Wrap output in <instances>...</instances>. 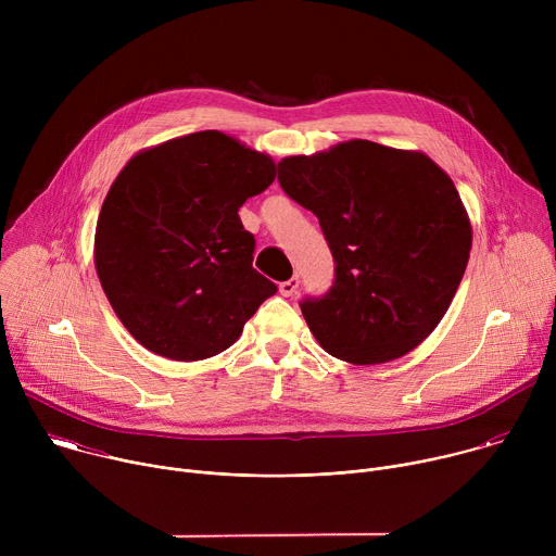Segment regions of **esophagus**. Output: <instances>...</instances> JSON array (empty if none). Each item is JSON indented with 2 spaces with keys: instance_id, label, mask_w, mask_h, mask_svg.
I'll list each match as a JSON object with an SVG mask.
<instances>
[{
  "instance_id": "34e87169",
  "label": "esophagus",
  "mask_w": 556,
  "mask_h": 556,
  "mask_svg": "<svg viewBox=\"0 0 556 556\" xmlns=\"http://www.w3.org/2000/svg\"><path fill=\"white\" fill-rule=\"evenodd\" d=\"M296 288H299V277H290L288 281H281V283H279V292H281L283 296H292V294L296 292Z\"/></svg>"
}]
</instances>
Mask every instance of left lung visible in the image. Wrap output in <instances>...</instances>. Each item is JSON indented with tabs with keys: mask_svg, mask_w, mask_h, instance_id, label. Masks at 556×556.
<instances>
[{
	"mask_svg": "<svg viewBox=\"0 0 556 556\" xmlns=\"http://www.w3.org/2000/svg\"><path fill=\"white\" fill-rule=\"evenodd\" d=\"M281 189L319 217L334 283L303 299L319 345L352 365L416 350L442 321L472 244L453 180L422 151L339 142L279 163Z\"/></svg>",
	"mask_w": 556,
	"mask_h": 556,
	"instance_id": "left-lung-1",
	"label": "left lung"
}]
</instances>
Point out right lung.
<instances>
[{
  "mask_svg": "<svg viewBox=\"0 0 556 556\" xmlns=\"http://www.w3.org/2000/svg\"><path fill=\"white\" fill-rule=\"evenodd\" d=\"M277 176L270 155L222 131L138 151L101 206L94 266L127 332L172 361H204L240 339L277 292L253 268L237 215Z\"/></svg>",
  "mask_w": 556,
  "mask_h": 556,
  "instance_id": "1",
  "label": "right lung"
}]
</instances>
